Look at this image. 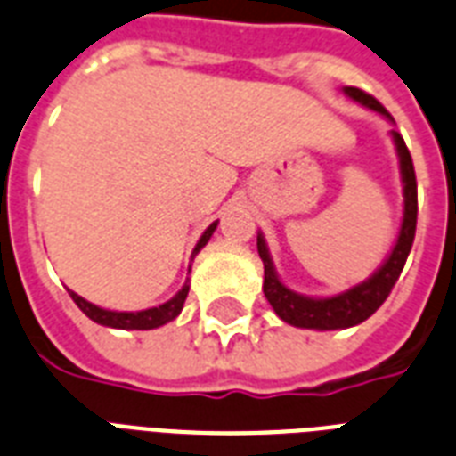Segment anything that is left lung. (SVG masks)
Returning a JSON list of instances; mask_svg holds the SVG:
<instances>
[{"label":"left lung","instance_id":"1","mask_svg":"<svg viewBox=\"0 0 456 456\" xmlns=\"http://www.w3.org/2000/svg\"><path fill=\"white\" fill-rule=\"evenodd\" d=\"M344 93L356 100V102L366 104L368 110L382 114L392 121L390 112L382 107L373 95H368L366 90L361 88H344ZM395 145H397L399 155V169H402V182H404V220H402V229H399L397 243L392 248L390 258L382 263L378 273L366 280V282L356 284L344 294L330 298H311L301 297L297 291L287 289L280 277L274 273L273 260L267 253V246L263 241V236H258V253L265 267V282H263V291L274 313L282 318L284 322H289L294 328H308V330H342L354 328L366 318H370L382 304L385 298L390 297L392 287L399 280V274L404 270V263L411 251L413 236H416V215H419V196H416V172H413L411 152L406 148L404 138L392 131Z\"/></svg>","mask_w":456,"mask_h":456}]
</instances>
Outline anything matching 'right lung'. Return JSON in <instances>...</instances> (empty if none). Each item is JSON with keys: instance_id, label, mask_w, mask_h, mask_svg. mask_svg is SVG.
Wrapping results in <instances>:
<instances>
[{"instance_id": "right-lung-1", "label": "right lung", "mask_w": 456, "mask_h": 456, "mask_svg": "<svg viewBox=\"0 0 456 456\" xmlns=\"http://www.w3.org/2000/svg\"><path fill=\"white\" fill-rule=\"evenodd\" d=\"M215 229H217V222H213L210 227L205 229L203 236H200V241L196 243V251H193V256L203 248L205 243L210 241V236H213ZM69 294H71V298H74V304L78 305L86 315H88L90 321H95L97 325H107V328H119V330H152V328H159V325H165V322L174 321V318L182 313L183 301H186V297H189V280H186V284L182 287V291H179L176 297L169 298L167 304L148 308V311H135V313L104 311V308L90 304V301H86V298L74 294V291H69Z\"/></svg>"}]
</instances>
